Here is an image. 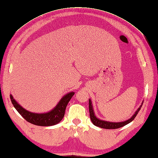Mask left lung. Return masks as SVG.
Segmentation results:
<instances>
[{
    "instance_id": "8db88e82",
    "label": "left lung",
    "mask_w": 158,
    "mask_h": 158,
    "mask_svg": "<svg viewBox=\"0 0 158 158\" xmlns=\"http://www.w3.org/2000/svg\"><path fill=\"white\" fill-rule=\"evenodd\" d=\"M143 102L142 103V105L138 108V109L136 110L135 113L132 116L131 118L127 120L125 122H106V121H104V120H101L98 118H97V117L94 115V113L93 110V105H92V102L91 100L89 99V112H90V117L92 122L93 124L96 126V127H98L102 128H106V129H116V128H121L124 126L127 125L129 123L131 122L133 120L135 119V117L137 116V113H139V111L141 109Z\"/></svg>"
}]
</instances>
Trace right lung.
<instances>
[{
	"label": "right lung",
	"mask_w": 158,
	"mask_h": 158,
	"mask_svg": "<svg viewBox=\"0 0 158 158\" xmlns=\"http://www.w3.org/2000/svg\"><path fill=\"white\" fill-rule=\"evenodd\" d=\"M74 92H70L62 97L55 107L52 110L46 113H34L25 110L21 105H19L15 99L10 94V99L13 106L19 112V114L31 124L41 126V127H50L58 124L61 121L65 114L68 102L74 95Z\"/></svg>",
	"instance_id": "1"
}]
</instances>
